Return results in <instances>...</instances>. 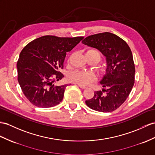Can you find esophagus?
I'll list each match as a JSON object with an SVG mask.
<instances>
[{"mask_svg":"<svg viewBox=\"0 0 155 155\" xmlns=\"http://www.w3.org/2000/svg\"><path fill=\"white\" fill-rule=\"evenodd\" d=\"M78 86L80 87V88H81V89H85V88H87V87H86V86L82 85H78Z\"/></svg>","mask_w":155,"mask_h":155,"instance_id":"1","label":"esophagus"}]
</instances>
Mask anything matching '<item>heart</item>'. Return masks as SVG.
I'll return each instance as SVG.
<instances>
[{
    "mask_svg": "<svg viewBox=\"0 0 155 155\" xmlns=\"http://www.w3.org/2000/svg\"><path fill=\"white\" fill-rule=\"evenodd\" d=\"M86 54H96L99 59V61L101 58L100 54L99 52L95 50L90 49L86 52ZM69 80L71 82L75 83L79 85H86L89 84L95 80V75L91 71H86L82 70H75L69 74Z\"/></svg>",
    "mask_w": 155,
    "mask_h": 155,
    "instance_id": "obj_1",
    "label": "heart"
}]
</instances>
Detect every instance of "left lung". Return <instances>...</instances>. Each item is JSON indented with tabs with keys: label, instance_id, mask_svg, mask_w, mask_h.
Segmentation results:
<instances>
[{
	"label": "left lung",
	"instance_id": "left-lung-1",
	"mask_svg": "<svg viewBox=\"0 0 155 155\" xmlns=\"http://www.w3.org/2000/svg\"><path fill=\"white\" fill-rule=\"evenodd\" d=\"M82 43L98 49L107 61L106 74L100 81L103 90L95 91L85 103L96 111H114L125 102L134 85L135 68L131 49L125 41L109 32L87 37Z\"/></svg>",
	"mask_w": 155,
	"mask_h": 155
}]
</instances>
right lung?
Masks as SVG:
<instances>
[{
  "mask_svg": "<svg viewBox=\"0 0 155 155\" xmlns=\"http://www.w3.org/2000/svg\"><path fill=\"white\" fill-rule=\"evenodd\" d=\"M84 37L45 35L31 41L23 48L17 62L18 81L24 95L35 106L50 108L63 99L68 84L57 86L62 80L64 61Z\"/></svg>",
  "mask_w": 155,
  "mask_h": 155,
  "instance_id": "add662e5",
  "label": "right lung"
}]
</instances>
